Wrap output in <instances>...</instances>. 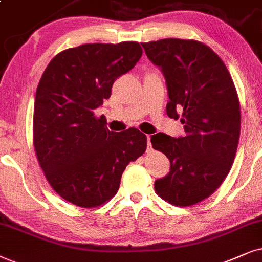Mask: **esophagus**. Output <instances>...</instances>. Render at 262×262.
Returning <instances> with one entry per match:
<instances>
[{"label":"esophagus","mask_w":262,"mask_h":262,"mask_svg":"<svg viewBox=\"0 0 262 262\" xmlns=\"http://www.w3.org/2000/svg\"><path fill=\"white\" fill-rule=\"evenodd\" d=\"M152 151V146H151V137L147 135V152Z\"/></svg>","instance_id":"1"}]
</instances>
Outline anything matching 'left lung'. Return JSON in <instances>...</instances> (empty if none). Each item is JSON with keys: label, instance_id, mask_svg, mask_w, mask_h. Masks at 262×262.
Segmentation results:
<instances>
[{"label": "left lung", "instance_id": "left-lung-1", "mask_svg": "<svg viewBox=\"0 0 262 262\" xmlns=\"http://www.w3.org/2000/svg\"><path fill=\"white\" fill-rule=\"evenodd\" d=\"M141 46L165 77L167 115L181 117L186 133L151 137L155 150L170 161L155 191L168 203L190 207L213 194L230 173L241 134L239 99L226 65L204 43L164 38Z\"/></svg>", "mask_w": 262, "mask_h": 262}]
</instances>
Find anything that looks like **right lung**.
<instances>
[{
    "instance_id": "add662e5",
    "label": "right lung",
    "mask_w": 262,
    "mask_h": 262,
    "mask_svg": "<svg viewBox=\"0 0 262 262\" xmlns=\"http://www.w3.org/2000/svg\"><path fill=\"white\" fill-rule=\"evenodd\" d=\"M142 55L138 42L87 43L55 55L37 85L32 139L45 177L59 196L95 208L117 193L122 174L146 151L137 128L110 132L94 110L111 97L116 78Z\"/></svg>"
}]
</instances>
